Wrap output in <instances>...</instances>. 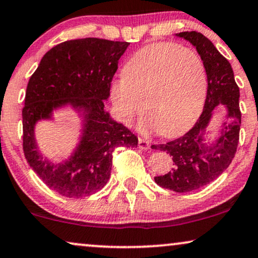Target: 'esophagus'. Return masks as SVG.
<instances>
[{
  "instance_id": "obj_1",
  "label": "esophagus",
  "mask_w": 258,
  "mask_h": 258,
  "mask_svg": "<svg viewBox=\"0 0 258 258\" xmlns=\"http://www.w3.org/2000/svg\"><path fill=\"white\" fill-rule=\"evenodd\" d=\"M138 146L140 150H149L150 149V142L147 139H144L142 137L138 138Z\"/></svg>"
}]
</instances>
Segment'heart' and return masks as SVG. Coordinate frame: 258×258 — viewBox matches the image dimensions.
<instances>
[{
  "mask_svg": "<svg viewBox=\"0 0 258 258\" xmlns=\"http://www.w3.org/2000/svg\"><path fill=\"white\" fill-rule=\"evenodd\" d=\"M208 88L205 64L196 51L174 42H160L136 51L112 81L116 115L132 123L147 109L144 126L165 137L187 131L203 108ZM148 105H146V101Z\"/></svg>",
  "mask_w": 258,
  "mask_h": 258,
  "instance_id": "1",
  "label": "heart"
}]
</instances>
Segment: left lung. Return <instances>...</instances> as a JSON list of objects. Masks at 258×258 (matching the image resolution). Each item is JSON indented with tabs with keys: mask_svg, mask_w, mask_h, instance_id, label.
I'll return each instance as SVG.
<instances>
[{
	"mask_svg": "<svg viewBox=\"0 0 258 258\" xmlns=\"http://www.w3.org/2000/svg\"><path fill=\"white\" fill-rule=\"evenodd\" d=\"M191 42L201 55L208 77V93L203 112L190 131L166 144L152 145L172 156L173 167L166 174L154 178L161 187L174 192H190L210 184L218 178L235 157L239 140L242 114L239 109V88L231 64L208 37L197 32L177 34ZM218 104L228 109V122L214 146L207 148L203 135L212 111Z\"/></svg>",
	"mask_w": 258,
	"mask_h": 258,
	"instance_id": "left-lung-1",
	"label": "left lung"
}]
</instances>
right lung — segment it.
Here are the masks:
<instances>
[{"label": "right lung", "instance_id": "1", "mask_svg": "<svg viewBox=\"0 0 258 258\" xmlns=\"http://www.w3.org/2000/svg\"><path fill=\"white\" fill-rule=\"evenodd\" d=\"M128 46L97 37L64 41L43 55L29 79L22 109L23 152L43 183L64 197L82 198L101 190L111 176L115 147L138 145V138L104 111L119 59ZM67 103L88 112L85 128L71 159L54 165L39 156L33 126Z\"/></svg>", "mask_w": 258, "mask_h": 258}]
</instances>
